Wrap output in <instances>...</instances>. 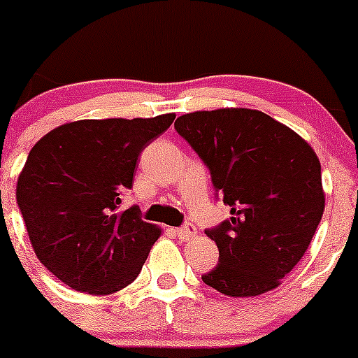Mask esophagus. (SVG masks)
Wrapping results in <instances>:
<instances>
[{
    "mask_svg": "<svg viewBox=\"0 0 358 358\" xmlns=\"http://www.w3.org/2000/svg\"><path fill=\"white\" fill-rule=\"evenodd\" d=\"M173 232H176L177 236H179V239H185V241H189L192 238H195L196 234V229L193 224H185L182 227L179 229H173Z\"/></svg>",
    "mask_w": 358,
    "mask_h": 358,
    "instance_id": "34e87169",
    "label": "esophagus"
}]
</instances>
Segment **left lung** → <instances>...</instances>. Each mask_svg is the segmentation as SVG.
Masks as SVG:
<instances>
[{
	"label": "left lung",
	"mask_w": 358,
	"mask_h": 358,
	"mask_svg": "<svg viewBox=\"0 0 358 358\" xmlns=\"http://www.w3.org/2000/svg\"><path fill=\"white\" fill-rule=\"evenodd\" d=\"M173 127L231 208V218L206 231L220 257L202 275L204 284L239 298L280 286L323 216L321 165L313 147L270 115L247 108L193 111Z\"/></svg>",
	"instance_id": "1"
}]
</instances>
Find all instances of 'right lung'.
<instances>
[{"label":"right lung","instance_id":"1","mask_svg":"<svg viewBox=\"0 0 358 358\" xmlns=\"http://www.w3.org/2000/svg\"><path fill=\"white\" fill-rule=\"evenodd\" d=\"M176 115L76 120L29 150L17 206L38 261L72 289L111 294L138 277L159 229L138 208L119 211L142 150Z\"/></svg>","mask_w":358,"mask_h":358}]
</instances>
